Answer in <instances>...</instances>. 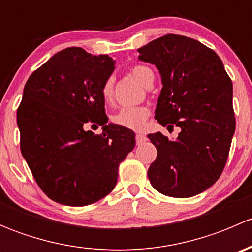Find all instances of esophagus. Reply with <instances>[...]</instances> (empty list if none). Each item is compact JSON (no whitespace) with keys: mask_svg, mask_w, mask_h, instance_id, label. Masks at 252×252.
Instances as JSON below:
<instances>
[{"mask_svg":"<svg viewBox=\"0 0 252 252\" xmlns=\"http://www.w3.org/2000/svg\"><path fill=\"white\" fill-rule=\"evenodd\" d=\"M135 141H136V145H140V144H142V142L146 141V136H145L144 134L138 133L135 135Z\"/></svg>","mask_w":252,"mask_h":252,"instance_id":"34e87169","label":"esophagus"}]
</instances>
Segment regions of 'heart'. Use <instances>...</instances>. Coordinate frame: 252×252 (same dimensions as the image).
<instances>
[{
  "instance_id": "b5f03b06",
  "label": "heart",
  "mask_w": 252,
  "mask_h": 252,
  "mask_svg": "<svg viewBox=\"0 0 252 252\" xmlns=\"http://www.w3.org/2000/svg\"><path fill=\"white\" fill-rule=\"evenodd\" d=\"M129 73L134 79L139 81L141 85L147 86L154 81V72L149 67L142 64H135L129 68ZM101 95L106 102H111L114 96V78L108 77L103 81L101 86ZM150 110L145 106L139 107H126L119 110L112 116L111 121L114 126L122 128L131 129V130H141L145 126V122L149 118Z\"/></svg>"
}]
</instances>
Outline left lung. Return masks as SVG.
<instances>
[{
    "instance_id": "8db88e82",
    "label": "left lung",
    "mask_w": 252,
    "mask_h": 252,
    "mask_svg": "<svg viewBox=\"0 0 252 252\" xmlns=\"http://www.w3.org/2000/svg\"><path fill=\"white\" fill-rule=\"evenodd\" d=\"M138 51L162 77L155 119L180 128L173 141L162 133L147 135L157 149L147 177L167 196H195L217 182L229 156L235 130L232 79L217 53L191 37L167 34Z\"/></svg>"
}]
</instances>
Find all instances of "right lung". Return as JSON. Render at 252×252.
Listing matches in <instances>:
<instances>
[{"label": "right lung", "instance_id": "right-lung-1", "mask_svg": "<svg viewBox=\"0 0 252 252\" xmlns=\"http://www.w3.org/2000/svg\"><path fill=\"white\" fill-rule=\"evenodd\" d=\"M113 70L108 55L68 47L25 84L17 110L20 151L40 189L58 204L86 206L107 196L135 146L133 131L106 124L101 86ZM88 123L103 125L104 133L86 132Z\"/></svg>", "mask_w": 252, "mask_h": 252}]
</instances>
